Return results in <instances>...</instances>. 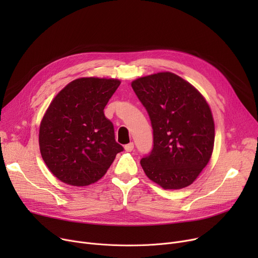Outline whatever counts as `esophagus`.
I'll list each match as a JSON object with an SVG mask.
<instances>
[{"label":"esophagus","mask_w":258,"mask_h":258,"mask_svg":"<svg viewBox=\"0 0 258 258\" xmlns=\"http://www.w3.org/2000/svg\"><path fill=\"white\" fill-rule=\"evenodd\" d=\"M124 150H125V152H132V151L134 150V143L131 142V143L126 144V145L124 146Z\"/></svg>","instance_id":"34e87169"}]
</instances>
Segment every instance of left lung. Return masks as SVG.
Here are the masks:
<instances>
[{"instance_id": "obj_1", "label": "left lung", "mask_w": 258, "mask_h": 258, "mask_svg": "<svg viewBox=\"0 0 258 258\" xmlns=\"http://www.w3.org/2000/svg\"><path fill=\"white\" fill-rule=\"evenodd\" d=\"M132 88L146 108L154 147L140 164L145 174L164 189L194 183L211 158L214 122L202 94L170 72L140 77Z\"/></svg>"}]
</instances>
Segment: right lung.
Wrapping results in <instances>:
<instances>
[{
	"label": "right lung",
	"instance_id": "obj_1",
	"mask_svg": "<svg viewBox=\"0 0 258 258\" xmlns=\"http://www.w3.org/2000/svg\"><path fill=\"white\" fill-rule=\"evenodd\" d=\"M119 85L113 78H78L50 103L40 122L39 150L61 182L79 187L97 182L123 151L103 112Z\"/></svg>",
	"mask_w": 258,
	"mask_h": 258
}]
</instances>
